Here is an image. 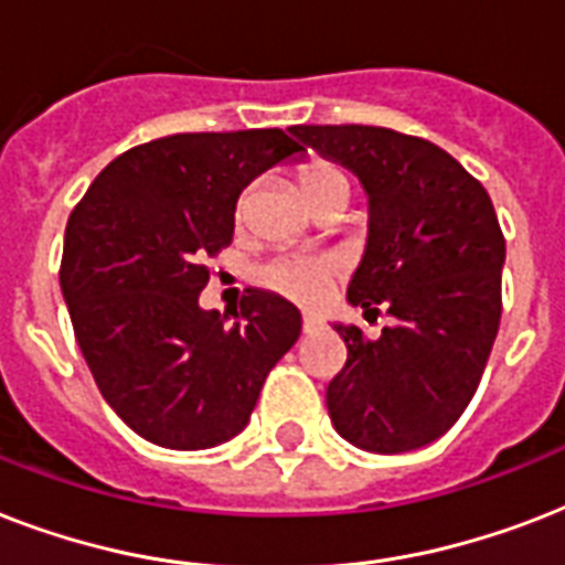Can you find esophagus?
Listing matches in <instances>:
<instances>
[{
  "instance_id": "obj_1",
  "label": "esophagus",
  "mask_w": 565,
  "mask_h": 565,
  "mask_svg": "<svg viewBox=\"0 0 565 565\" xmlns=\"http://www.w3.org/2000/svg\"><path fill=\"white\" fill-rule=\"evenodd\" d=\"M301 328H305V334H317L319 328H322V322H319V317H305V322H301Z\"/></svg>"
}]
</instances>
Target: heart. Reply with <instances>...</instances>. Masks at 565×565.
<instances>
[{
	"mask_svg": "<svg viewBox=\"0 0 565 565\" xmlns=\"http://www.w3.org/2000/svg\"><path fill=\"white\" fill-rule=\"evenodd\" d=\"M305 193L319 184H331V181H345L343 172H337L334 167H310L305 172ZM248 213V195H239L237 202V220H246ZM337 275V264L328 257L313 255H278L273 260H266L257 269V281L266 284L269 290L281 292L287 299L299 301V305H319L331 290V281Z\"/></svg>",
	"mask_w": 565,
	"mask_h": 565,
	"instance_id": "1",
	"label": "heart"
}]
</instances>
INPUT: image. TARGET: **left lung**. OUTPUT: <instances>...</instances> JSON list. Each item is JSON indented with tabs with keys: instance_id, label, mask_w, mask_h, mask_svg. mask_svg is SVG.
Returning a JSON list of instances; mask_svg holds the SVG:
<instances>
[{
	"instance_id": "1",
	"label": "left lung",
	"mask_w": 565,
	"mask_h": 565,
	"mask_svg": "<svg viewBox=\"0 0 565 565\" xmlns=\"http://www.w3.org/2000/svg\"><path fill=\"white\" fill-rule=\"evenodd\" d=\"M370 199L366 248L345 299L395 326L370 340L334 322L349 349L328 386L337 434L375 455L439 439L472 402L501 319L504 237L487 190L439 146L377 126H292Z\"/></svg>"
}]
</instances>
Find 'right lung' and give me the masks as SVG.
Instances as JSON below:
<instances>
[{
  "instance_id": "obj_1",
  "label": "right lung",
  "mask_w": 565,
  "mask_h": 565,
  "mask_svg": "<svg viewBox=\"0 0 565 565\" xmlns=\"http://www.w3.org/2000/svg\"><path fill=\"white\" fill-rule=\"evenodd\" d=\"M301 152L281 128L161 137L110 161L66 222L61 292L75 340L105 402L154 446L237 437L299 340V308L278 292L252 287L234 326L199 292L202 260L234 237L243 188Z\"/></svg>"
}]
</instances>
